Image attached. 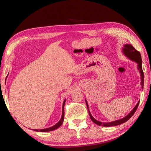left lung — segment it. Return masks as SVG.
<instances>
[{
  "mask_svg": "<svg viewBox=\"0 0 151 151\" xmlns=\"http://www.w3.org/2000/svg\"><path fill=\"white\" fill-rule=\"evenodd\" d=\"M122 53H123L125 56H126L128 58L130 59V60L135 62V63H137V69L140 74V78H141V87L142 89L144 88V72L142 70V58H141V55L139 52H138L137 50H136L133 46L132 45L130 44H125L123 45V47L122 48ZM86 103L87 105V107H88V112L89 114V116L91 118V120H92L95 124H96L99 126H103V127H112V126H116L120 125L122 123H123L126 122L127 121L129 120L130 118L133 116L134 114L135 113L136 109H137V107L139 106V101H138L137 104H136V106L133 108V109L128 114L127 116L125 117H123V118H121L120 120H117L115 121H113L110 122H101L98 121L95 119L91 115L89 110V106H88V102L86 100Z\"/></svg>",
  "mask_w": 151,
  "mask_h": 151,
  "instance_id": "8db88e82",
  "label": "left lung"
}]
</instances>
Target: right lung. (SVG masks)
Listing matches in <instances>:
<instances>
[{
	"mask_svg": "<svg viewBox=\"0 0 151 151\" xmlns=\"http://www.w3.org/2000/svg\"><path fill=\"white\" fill-rule=\"evenodd\" d=\"M65 99H64L63 103V105H62V117L61 119L60 120L57 124H55V125L47 128V129H33L34 130L36 131V132H50V131H53L54 130H55L57 129H58V127H60L62 124L63 123V119H64V105H65Z\"/></svg>",
	"mask_w": 151,
	"mask_h": 151,
	"instance_id": "obj_1",
	"label": "right lung"
}]
</instances>
